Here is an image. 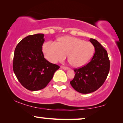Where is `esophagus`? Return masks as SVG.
Instances as JSON below:
<instances>
[{
    "label": "esophagus",
    "instance_id": "1",
    "mask_svg": "<svg viewBox=\"0 0 123 123\" xmlns=\"http://www.w3.org/2000/svg\"><path fill=\"white\" fill-rule=\"evenodd\" d=\"M61 68L62 69H64V70H68V69H69L68 67H64V66H61Z\"/></svg>",
    "mask_w": 123,
    "mask_h": 123
}]
</instances>
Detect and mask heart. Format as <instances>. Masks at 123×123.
I'll list each match as a JSON object with an SVG mask.
<instances>
[{
	"instance_id": "b5f03b06",
	"label": "heart",
	"mask_w": 123,
	"mask_h": 123,
	"mask_svg": "<svg viewBox=\"0 0 123 123\" xmlns=\"http://www.w3.org/2000/svg\"><path fill=\"white\" fill-rule=\"evenodd\" d=\"M56 43L48 41L44 43L43 51L47 60L53 63L64 61L68 55V62L75 68L83 67L93 56L95 48L89 41L72 36H63Z\"/></svg>"
}]
</instances>
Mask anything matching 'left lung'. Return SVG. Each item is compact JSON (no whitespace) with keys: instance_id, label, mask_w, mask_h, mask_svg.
Wrapping results in <instances>:
<instances>
[{"instance_id":"8db88e82","label":"left lung","mask_w":123,"mask_h":123,"mask_svg":"<svg viewBox=\"0 0 123 123\" xmlns=\"http://www.w3.org/2000/svg\"><path fill=\"white\" fill-rule=\"evenodd\" d=\"M90 41L95 47V53L90 63L74 70L75 76L70 82L72 87L81 93H90L100 88L110 70V60L103 46L93 38Z\"/></svg>"}]
</instances>
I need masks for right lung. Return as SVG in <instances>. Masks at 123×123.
Masks as SVG:
<instances>
[{
    "mask_svg": "<svg viewBox=\"0 0 123 123\" xmlns=\"http://www.w3.org/2000/svg\"><path fill=\"white\" fill-rule=\"evenodd\" d=\"M44 41L43 33L29 35L15 49L13 71L21 85L30 91L44 88L60 68L44 58L42 51Z\"/></svg>",
    "mask_w": 123,
    "mask_h": 123,
    "instance_id": "right-lung-1",
    "label": "right lung"
}]
</instances>
